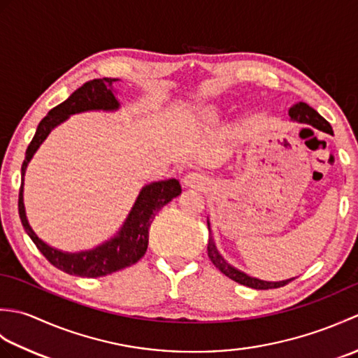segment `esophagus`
<instances>
[{
  "label": "esophagus",
  "instance_id": "obj_1",
  "mask_svg": "<svg viewBox=\"0 0 358 358\" xmlns=\"http://www.w3.org/2000/svg\"><path fill=\"white\" fill-rule=\"evenodd\" d=\"M208 185V178L200 172H189L183 178L185 187H194V189H204Z\"/></svg>",
  "mask_w": 358,
  "mask_h": 358
}]
</instances>
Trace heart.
<instances>
[{
  "instance_id": "heart-1",
  "label": "heart",
  "mask_w": 358,
  "mask_h": 358,
  "mask_svg": "<svg viewBox=\"0 0 358 358\" xmlns=\"http://www.w3.org/2000/svg\"><path fill=\"white\" fill-rule=\"evenodd\" d=\"M201 118L204 123L215 124L222 118V108L218 104H209L201 110Z\"/></svg>"
}]
</instances>
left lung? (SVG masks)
<instances>
[{"mask_svg":"<svg viewBox=\"0 0 358 358\" xmlns=\"http://www.w3.org/2000/svg\"><path fill=\"white\" fill-rule=\"evenodd\" d=\"M287 112H289V117H291L292 121H296V123H301V124H309V126L318 129V131L334 135L332 127H331L328 121H326L320 115V113H318L315 109L310 108V106H308L306 103H301V101L295 103L294 106L289 108ZM208 229H209L208 255L210 258V262L214 263L215 268L218 271H222L226 277H229L231 280L237 281V283H240L243 286H248V287H252V289H273V287L285 286V285L289 283V281L294 280V278H287V280H281V281H266V280L250 277L243 271L234 268V266L227 263L224 260V257L218 252V249L215 246V241H214V235H212V231H210L209 220H208Z\"/></svg>","mask_w":358,"mask_h":358,"instance_id":"1","label":"left lung"}]
</instances>
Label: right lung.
I'll list each match as a JSON object with an SVG mask.
<instances>
[{"label": "right lung", "instance_id": "add662e5", "mask_svg": "<svg viewBox=\"0 0 358 358\" xmlns=\"http://www.w3.org/2000/svg\"><path fill=\"white\" fill-rule=\"evenodd\" d=\"M117 81L118 78H98L87 81L75 90L66 101L49 110L48 115L38 124L34 138L27 146L24 162H22L21 166L18 212L22 227H24L30 240L35 243V246L40 249V252L55 268L69 273V275L96 278L109 275V273L135 264L146 254L149 243V227L152 222H154L155 214L164 204L181 194V186L178 180L175 178L144 185L118 232L109 240L103 241L101 245L87 250H80V252H64L62 249L53 248L34 232L26 215L24 194H22L24 192V175L30 159L34 158L35 152L40 149L43 141L48 138V135L53 129L64 123L71 115L90 110H118L120 101L117 100L115 94H113V85Z\"/></svg>", "mask_w": 358, "mask_h": 358}]
</instances>
